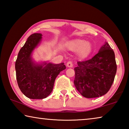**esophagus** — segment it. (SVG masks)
Listing matches in <instances>:
<instances>
[{
    "label": "esophagus",
    "instance_id": "esophagus-1",
    "mask_svg": "<svg viewBox=\"0 0 129 129\" xmlns=\"http://www.w3.org/2000/svg\"><path fill=\"white\" fill-rule=\"evenodd\" d=\"M67 66L68 67H69V68H72L73 67V63L72 61H68L67 63Z\"/></svg>",
    "mask_w": 129,
    "mask_h": 129
}]
</instances>
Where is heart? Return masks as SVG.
Masks as SVG:
<instances>
[{
    "label": "heart",
    "instance_id": "1",
    "mask_svg": "<svg viewBox=\"0 0 129 129\" xmlns=\"http://www.w3.org/2000/svg\"><path fill=\"white\" fill-rule=\"evenodd\" d=\"M68 48L72 51L78 50V55L81 58H85L88 57L91 51V44L80 39H75L70 41L68 44Z\"/></svg>",
    "mask_w": 129,
    "mask_h": 129
}]
</instances>
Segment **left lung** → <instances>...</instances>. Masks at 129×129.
Segmentation results:
<instances>
[{
	"mask_svg": "<svg viewBox=\"0 0 129 129\" xmlns=\"http://www.w3.org/2000/svg\"><path fill=\"white\" fill-rule=\"evenodd\" d=\"M77 65L74 84L81 94L91 99L108 93L117 72L114 52L108 43L91 59L78 61Z\"/></svg>",
	"mask_w": 129,
	"mask_h": 129,
	"instance_id": "1",
	"label": "left lung"
}]
</instances>
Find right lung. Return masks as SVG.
Returning a JSON list of instances; mask_svg holds the SVG:
<instances>
[{
  "label": "right lung",
  "mask_w": 129,
  "mask_h": 129,
  "mask_svg": "<svg viewBox=\"0 0 129 129\" xmlns=\"http://www.w3.org/2000/svg\"><path fill=\"white\" fill-rule=\"evenodd\" d=\"M42 34L30 35L20 49L15 62L16 79L20 90L30 99H43L53 90L54 81L61 72L66 69L64 62L35 64L31 54L42 38Z\"/></svg>",
  "instance_id": "add662e5"
}]
</instances>
